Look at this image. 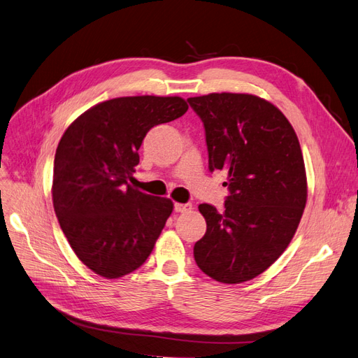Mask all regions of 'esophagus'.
Wrapping results in <instances>:
<instances>
[{
  "instance_id": "esophagus-1",
  "label": "esophagus",
  "mask_w": 358,
  "mask_h": 358,
  "mask_svg": "<svg viewBox=\"0 0 358 358\" xmlns=\"http://www.w3.org/2000/svg\"><path fill=\"white\" fill-rule=\"evenodd\" d=\"M192 209L191 203H175V212L178 213H187Z\"/></svg>"
}]
</instances>
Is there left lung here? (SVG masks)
Listing matches in <instances>:
<instances>
[{
	"label": "left lung",
	"instance_id": "8db88e82",
	"mask_svg": "<svg viewBox=\"0 0 358 358\" xmlns=\"http://www.w3.org/2000/svg\"><path fill=\"white\" fill-rule=\"evenodd\" d=\"M204 125L209 170H225L224 210L200 204L206 234L194 245L197 266L222 284H242L272 266L305 210V161L294 128L276 106L251 94L188 99Z\"/></svg>",
	"mask_w": 358,
	"mask_h": 358
}]
</instances>
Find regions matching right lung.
Returning a JSON list of instances; mask_svg holds the SVG:
<instances>
[{
    "mask_svg": "<svg viewBox=\"0 0 358 358\" xmlns=\"http://www.w3.org/2000/svg\"><path fill=\"white\" fill-rule=\"evenodd\" d=\"M188 110L180 96H119L95 104L62 134L53 162L57 218L80 262L122 278L152 252L173 201L128 185L150 128Z\"/></svg>",
    "mask_w": 358,
    "mask_h": 358,
    "instance_id": "add662e5",
    "label": "right lung"
}]
</instances>
